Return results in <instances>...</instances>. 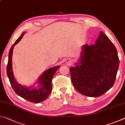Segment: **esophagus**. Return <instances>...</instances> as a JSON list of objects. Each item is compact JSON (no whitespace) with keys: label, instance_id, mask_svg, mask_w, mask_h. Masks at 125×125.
Listing matches in <instances>:
<instances>
[{"label":"esophagus","instance_id":"obj_1","mask_svg":"<svg viewBox=\"0 0 125 125\" xmlns=\"http://www.w3.org/2000/svg\"><path fill=\"white\" fill-rule=\"evenodd\" d=\"M72 63V61L71 59H68V60H67V63H68V64H71Z\"/></svg>","mask_w":125,"mask_h":125}]
</instances>
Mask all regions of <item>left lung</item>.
Masks as SVG:
<instances>
[{
  "label": "left lung",
  "mask_w": 125,
  "mask_h": 125,
  "mask_svg": "<svg viewBox=\"0 0 125 125\" xmlns=\"http://www.w3.org/2000/svg\"><path fill=\"white\" fill-rule=\"evenodd\" d=\"M118 66L117 50L101 31L94 45L82 46L79 61L70 68L74 87L84 95H102L114 84Z\"/></svg>",
  "instance_id": "1"
}]
</instances>
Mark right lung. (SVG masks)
I'll return each mask as SVG.
<instances>
[{
	"label": "right lung",
	"mask_w": 125,
	"mask_h": 125,
	"mask_svg": "<svg viewBox=\"0 0 125 125\" xmlns=\"http://www.w3.org/2000/svg\"><path fill=\"white\" fill-rule=\"evenodd\" d=\"M25 32H24L20 37L16 40L10 50L9 57L7 67V73L10 83L12 88L19 96L21 97L30 102L40 103L47 99L51 93L52 90V79L55 73L60 67L56 66L44 71L40 76L37 81L39 83L38 88H33V86H26L21 85L17 82L14 78L13 72H12V56L14 46H15L22 38Z\"/></svg>",
	"instance_id": "add662e5"
}]
</instances>
